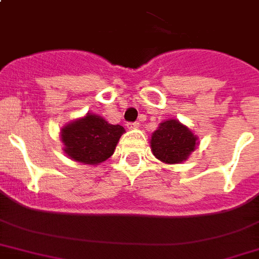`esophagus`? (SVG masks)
Segmentation results:
<instances>
[{
    "instance_id": "obj_1",
    "label": "esophagus",
    "mask_w": 259,
    "mask_h": 259,
    "mask_svg": "<svg viewBox=\"0 0 259 259\" xmlns=\"http://www.w3.org/2000/svg\"><path fill=\"white\" fill-rule=\"evenodd\" d=\"M127 127L130 128V130H134V128H138V127H139V122H138V121L127 122Z\"/></svg>"
}]
</instances>
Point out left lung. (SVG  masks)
Returning <instances> with one entry per match:
<instances>
[{
    "label": "left lung",
    "mask_w": 259,
    "mask_h": 259,
    "mask_svg": "<svg viewBox=\"0 0 259 259\" xmlns=\"http://www.w3.org/2000/svg\"><path fill=\"white\" fill-rule=\"evenodd\" d=\"M196 145V137L178 120L161 122L151 137L153 154L166 164H179L187 158Z\"/></svg>",
    "instance_id": "8db88e82"
}]
</instances>
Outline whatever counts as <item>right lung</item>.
<instances>
[{
    "mask_svg": "<svg viewBox=\"0 0 259 259\" xmlns=\"http://www.w3.org/2000/svg\"><path fill=\"white\" fill-rule=\"evenodd\" d=\"M122 132L121 125H113L100 116L87 114L64 127L61 139L65 153L72 159L97 165L113 154Z\"/></svg>",
    "mask_w": 259,
    "mask_h": 259,
    "instance_id": "obj_1",
    "label": "right lung"
}]
</instances>
